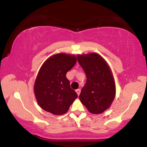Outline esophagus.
Wrapping results in <instances>:
<instances>
[{"label": "esophagus", "instance_id": "34e87169", "mask_svg": "<svg viewBox=\"0 0 147 147\" xmlns=\"http://www.w3.org/2000/svg\"><path fill=\"white\" fill-rule=\"evenodd\" d=\"M76 92H77V94L78 95L80 94V92H81V90L80 89H77V90H76Z\"/></svg>", "mask_w": 147, "mask_h": 147}]
</instances>
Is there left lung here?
Instances as JSON below:
<instances>
[{
  "label": "left lung",
  "instance_id": "8db88e82",
  "mask_svg": "<svg viewBox=\"0 0 147 147\" xmlns=\"http://www.w3.org/2000/svg\"><path fill=\"white\" fill-rule=\"evenodd\" d=\"M77 60L87 77L79 99L92 114H101L110 107L116 95L111 69L105 60L96 53L78 55Z\"/></svg>",
  "mask_w": 147,
  "mask_h": 147
}]
</instances>
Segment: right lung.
Returning a JSON list of instances; mask_svg holds the SVG:
<instances>
[{
	"instance_id": "1",
	"label": "right lung",
	"mask_w": 147,
	"mask_h": 147,
	"mask_svg": "<svg viewBox=\"0 0 147 147\" xmlns=\"http://www.w3.org/2000/svg\"><path fill=\"white\" fill-rule=\"evenodd\" d=\"M76 62L75 55L61 53L48 58L42 65L35 81L34 94L44 110L54 115L64 114L77 98L66 77Z\"/></svg>"
}]
</instances>
